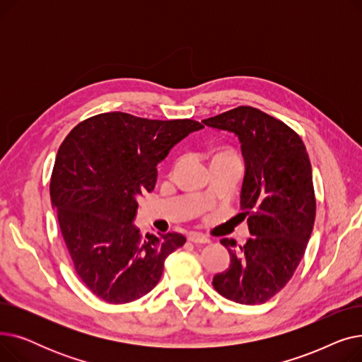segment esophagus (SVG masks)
<instances>
[{"mask_svg": "<svg viewBox=\"0 0 362 362\" xmlns=\"http://www.w3.org/2000/svg\"><path fill=\"white\" fill-rule=\"evenodd\" d=\"M187 239L191 240V242H194V243H210V242H211V240H210V238L205 236V235H202V233H198V232L189 233Z\"/></svg>", "mask_w": 362, "mask_h": 362, "instance_id": "34e87169", "label": "esophagus"}]
</instances>
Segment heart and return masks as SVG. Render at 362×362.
Instances as JSON below:
<instances>
[{
    "label": "heart",
    "instance_id": "1",
    "mask_svg": "<svg viewBox=\"0 0 362 362\" xmlns=\"http://www.w3.org/2000/svg\"><path fill=\"white\" fill-rule=\"evenodd\" d=\"M217 157H235V156H232V154H220Z\"/></svg>",
    "mask_w": 362,
    "mask_h": 362
}]
</instances>
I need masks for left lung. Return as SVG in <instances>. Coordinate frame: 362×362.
Segmentation results:
<instances>
[{"label": "left lung", "instance_id": "left-lung-1", "mask_svg": "<svg viewBox=\"0 0 362 362\" xmlns=\"http://www.w3.org/2000/svg\"><path fill=\"white\" fill-rule=\"evenodd\" d=\"M202 122L240 141L246 171L238 216L248 218L252 235L243 246L220 240L230 267L213 286L233 302L258 305L286 286L307 250L317 208L308 152L292 127L250 105Z\"/></svg>", "mask_w": 362, "mask_h": 362}]
</instances>
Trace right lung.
Wrapping results in <instances>:
<instances>
[{
    "mask_svg": "<svg viewBox=\"0 0 362 362\" xmlns=\"http://www.w3.org/2000/svg\"><path fill=\"white\" fill-rule=\"evenodd\" d=\"M191 119L149 120L103 112L74 126L57 152L51 202L76 274L108 303H127L160 281L165 258L186 242L176 232L142 236L132 224L152 192L157 164L189 133Z\"/></svg>",
    "mask_w": 362,
    "mask_h": 362,
    "instance_id": "add662e5",
    "label": "right lung"
}]
</instances>
